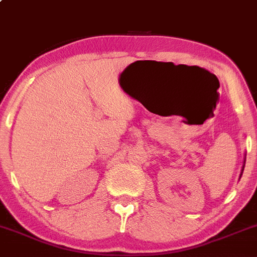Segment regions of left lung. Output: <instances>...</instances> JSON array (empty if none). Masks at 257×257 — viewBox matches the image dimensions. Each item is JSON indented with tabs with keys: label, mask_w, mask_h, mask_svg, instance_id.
Segmentation results:
<instances>
[{
	"label": "left lung",
	"mask_w": 257,
	"mask_h": 257,
	"mask_svg": "<svg viewBox=\"0 0 257 257\" xmlns=\"http://www.w3.org/2000/svg\"><path fill=\"white\" fill-rule=\"evenodd\" d=\"M245 158H246V155H245V157H244V164H243V168H241V173H240V178H241V174H243V170H244V167H245Z\"/></svg>",
	"instance_id": "8db88e82"
}]
</instances>
